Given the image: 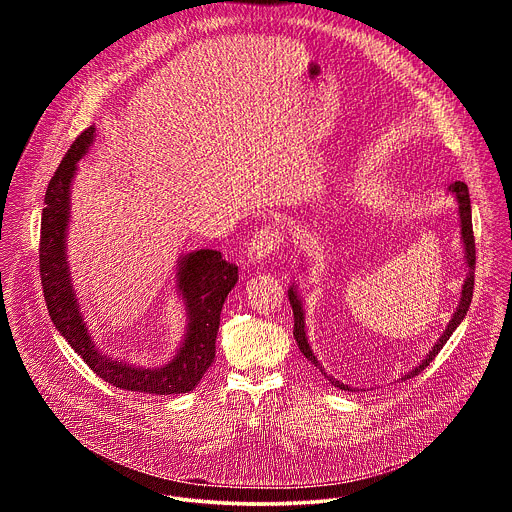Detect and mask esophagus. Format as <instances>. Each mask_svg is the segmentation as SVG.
<instances>
[{"mask_svg":"<svg viewBox=\"0 0 512 512\" xmlns=\"http://www.w3.org/2000/svg\"><path fill=\"white\" fill-rule=\"evenodd\" d=\"M281 243H283V233L275 225H267L251 237L247 251L253 261H261V259L269 257L273 251H277L281 247Z\"/></svg>","mask_w":512,"mask_h":512,"instance_id":"obj_1","label":"esophagus"}]
</instances>
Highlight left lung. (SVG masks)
<instances>
[{"label": "left lung", "instance_id": "obj_1", "mask_svg": "<svg viewBox=\"0 0 512 512\" xmlns=\"http://www.w3.org/2000/svg\"><path fill=\"white\" fill-rule=\"evenodd\" d=\"M450 192L456 196L458 200V208H460V229H462V243H464V257H466V267H468V273H466V279H464V285H462V296H460V304L448 324V328L444 330V334L440 336V340L435 342V346L429 350V354L417 364V367L407 373L405 377H401V381L405 379H411L415 375H419L427 364L435 358V354L440 352L444 348V344L450 340V336L454 334V330L460 326V322L464 320L468 308H470V302H472V294H474V265H476V245H474V231H472V206H470V194H468V186L464 182H454L448 186ZM287 296H289V304H291V310H294V336H296V342L302 350V354L314 364L316 369H320V373L338 389L342 391H352L348 385L332 379L324 367L320 364V360L316 358V354L312 352V346L308 344V336H306V314H304V306H302V300L298 296L296 287H289L287 289Z\"/></svg>", "mask_w": 512, "mask_h": 512}]
</instances>
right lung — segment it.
Segmentation results:
<instances>
[{
    "instance_id": "add662e5",
    "label": "right lung",
    "mask_w": 512,
    "mask_h": 512,
    "mask_svg": "<svg viewBox=\"0 0 512 512\" xmlns=\"http://www.w3.org/2000/svg\"><path fill=\"white\" fill-rule=\"evenodd\" d=\"M93 137L95 127H89L75 139L46 188L40 225V277L48 314L72 350L109 385L150 395L188 393L214 360L221 310L239 281V267L212 249H200L178 259V291L186 306L188 326L178 354L166 367L143 369L99 352L81 314L66 261L70 184Z\"/></svg>"
}]
</instances>
